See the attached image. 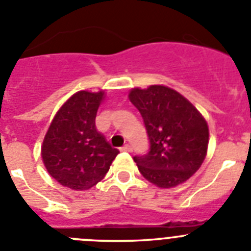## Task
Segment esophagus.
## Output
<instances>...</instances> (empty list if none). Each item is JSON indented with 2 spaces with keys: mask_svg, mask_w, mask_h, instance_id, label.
<instances>
[{
  "mask_svg": "<svg viewBox=\"0 0 251 251\" xmlns=\"http://www.w3.org/2000/svg\"><path fill=\"white\" fill-rule=\"evenodd\" d=\"M121 151H126V152H131L132 151V147L130 146V145L128 144H126V145H124L123 147H121Z\"/></svg>",
  "mask_w": 251,
  "mask_h": 251,
  "instance_id": "1",
  "label": "esophagus"
}]
</instances>
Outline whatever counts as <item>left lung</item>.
<instances>
[{
	"label": "left lung",
	"instance_id": "8db88e82",
	"mask_svg": "<svg viewBox=\"0 0 251 251\" xmlns=\"http://www.w3.org/2000/svg\"><path fill=\"white\" fill-rule=\"evenodd\" d=\"M128 99L141 114L150 140V151L133 157L141 175L161 188L186 182L207 154V121L183 95L167 86L135 88Z\"/></svg>",
	"mask_w": 251,
	"mask_h": 251
}]
</instances>
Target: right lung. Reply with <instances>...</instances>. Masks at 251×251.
Listing matches in <instances>:
<instances>
[{"label":"right lung","instance_id":"right-lung-1","mask_svg":"<svg viewBox=\"0 0 251 251\" xmlns=\"http://www.w3.org/2000/svg\"><path fill=\"white\" fill-rule=\"evenodd\" d=\"M104 91L75 93L58 110L42 145L49 175L62 186L85 191L101 181L119 150L97 130L95 118Z\"/></svg>","mask_w":251,"mask_h":251}]
</instances>
